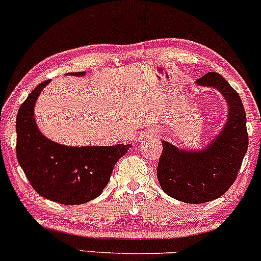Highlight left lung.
Listing matches in <instances>:
<instances>
[{"label":"left lung","mask_w":261,"mask_h":261,"mask_svg":"<svg viewBox=\"0 0 261 261\" xmlns=\"http://www.w3.org/2000/svg\"><path fill=\"white\" fill-rule=\"evenodd\" d=\"M215 87L228 101L229 118L217 139L202 151L188 152L162 141L157 176L167 195L187 203L208 202L232 187L248 149L247 115L241 97L217 72L196 81Z\"/></svg>","instance_id":"obj_1"}]
</instances>
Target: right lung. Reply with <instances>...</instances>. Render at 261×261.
Returning <instances> with one entry per match:
<instances>
[{
    "label": "right lung",
    "instance_id": "right-lung-1",
    "mask_svg": "<svg viewBox=\"0 0 261 261\" xmlns=\"http://www.w3.org/2000/svg\"><path fill=\"white\" fill-rule=\"evenodd\" d=\"M47 83H40L18 110L17 160L39 195L62 205H81L100 195L131 145L68 147L47 140L34 120V104Z\"/></svg>",
    "mask_w": 261,
    "mask_h": 261
}]
</instances>
